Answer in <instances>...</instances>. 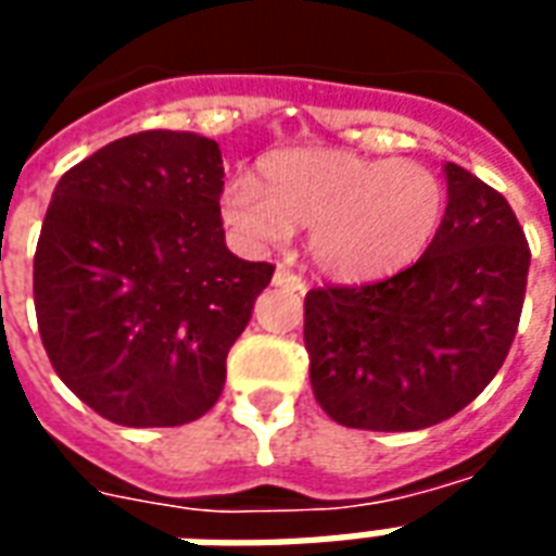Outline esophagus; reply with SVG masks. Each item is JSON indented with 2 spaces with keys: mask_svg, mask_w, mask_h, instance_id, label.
I'll return each instance as SVG.
<instances>
[{
  "mask_svg": "<svg viewBox=\"0 0 556 556\" xmlns=\"http://www.w3.org/2000/svg\"><path fill=\"white\" fill-rule=\"evenodd\" d=\"M274 286L279 289H291V291H306V279L289 270V267H277V274H274Z\"/></svg>",
  "mask_w": 556,
  "mask_h": 556,
  "instance_id": "1",
  "label": "esophagus"
}]
</instances>
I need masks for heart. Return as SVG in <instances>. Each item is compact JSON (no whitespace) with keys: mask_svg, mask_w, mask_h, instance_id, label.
<instances>
[{"mask_svg":"<svg viewBox=\"0 0 556 556\" xmlns=\"http://www.w3.org/2000/svg\"><path fill=\"white\" fill-rule=\"evenodd\" d=\"M442 179L409 159H368L336 147L270 152L258 179L236 176L220 194L224 224L250 250L309 226V256L327 277L365 282L425 256L445 220Z\"/></svg>","mask_w":556,"mask_h":556,"instance_id":"obj_1","label":"heart"}]
</instances>
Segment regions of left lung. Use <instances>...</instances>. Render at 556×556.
Masks as SVG:
<instances>
[{"instance_id":"1","label":"left lung","mask_w":556,"mask_h":556,"mask_svg":"<svg viewBox=\"0 0 556 556\" xmlns=\"http://www.w3.org/2000/svg\"><path fill=\"white\" fill-rule=\"evenodd\" d=\"M445 179V220L413 267L306 294L312 392L339 425L433 427L471 404L507 359L528 286V238L495 188L454 162Z\"/></svg>"}]
</instances>
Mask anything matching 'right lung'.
Wrapping results in <instances>:
<instances>
[{"label":"right lung","mask_w":556,"mask_h":556,"mask_svg":"<svg viewBox=\"0 0 556 556\" xmlns=\"http://www.w3.org/2000/svg\"><path fill=\"white\" fill-rule=\"evenodd\" d=\"M220 194V147L170 129L111 141L52 191L37 330L61 382L114 425H188L224 392L274 265L229 253Z\"/></svg>","instance_id":"obj_1"}]
</instances>
